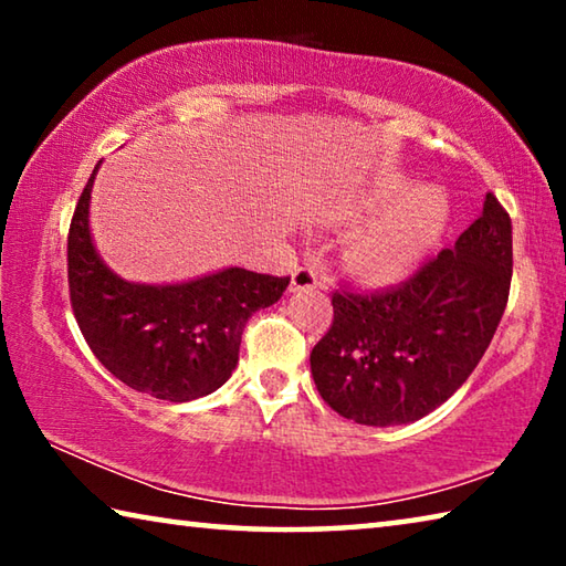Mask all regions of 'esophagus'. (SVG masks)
Returning a JSON list of instances; mask_svg holds the SVG:
<instances>
[{
  "label": "esophagus",
  "mask_w": 566,
  "mask_h": 566,
  "mask_svg": "<svg viewBox=\"0 0 566 566\" xmlns=\"http://www.w3.org/2000/svg\"><path fill=\"white\" fill-rule=\"evenodd\" d=\"M319 286V276L312 266H300L292 274V292H306V290H317Z\"/></svg>",
  "instance_id": "obj_1"
}]
</instances>
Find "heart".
Segmentation results:
<instances>
[{
	"label": "heart",
	"mask_w": 566,
	"mask_h": 566,
	"mask_svg": "<svg viewBox=\"0 0 566 566\" xmlns=\"http://www.w3.org/2000/svg\"><path fill=\"white\" fill-rule=\"evenodd\" d=\"M377 209V217L347 237L342 262L361 282L389 284L407 276L442 239L449 202L439 187H415L405 175H389L344 199L337 217L357 219Z\"/></svg>",
	"instance_id": "heart-1"
}]
</instances>
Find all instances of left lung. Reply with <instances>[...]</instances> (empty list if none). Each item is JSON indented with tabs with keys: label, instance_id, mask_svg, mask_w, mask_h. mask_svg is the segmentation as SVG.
I'll return each instance as SVG.
<instances>
[{
	"label": "left lung",
	"instance_id": "obj_1",
	"mask_svg": "<svg viewBox=\"0 0 566 566\" xmlns=\"http://www.w3.org/2000/svg\"><path fill=\"white\" fill-rule=\"evenodd\" d=\"M510 284L512 219L490 191L454 247L409 280L377 292H334V322L310 357L322 399L367 427L427 417L484 357Z\"/></svg>",
	"mask_w": 566,
	"mask_h": 566
}]
</instances>
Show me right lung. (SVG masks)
Masks as SVG:
<instances>
[{
    "mask_svg": "<svg viewBox=\"0 0 566 566\" xmlns=\"http://www.w3.org/2000/svg\"><path fill=\"white\" fill-rule=\"evenodd\" d=\"M99 165L76 202L66 239L76 324L94 357L129 389L167 401L212 395L232 377L247 319L280 300L290 276L227 266L179 284L122 280L102 262L90 229Z\"/></svg>",
    "mask_w": 566,
    "mask_h": 566,
    "instance_id": "obj_1",
    "label": "right lung"
}]
</instances>
